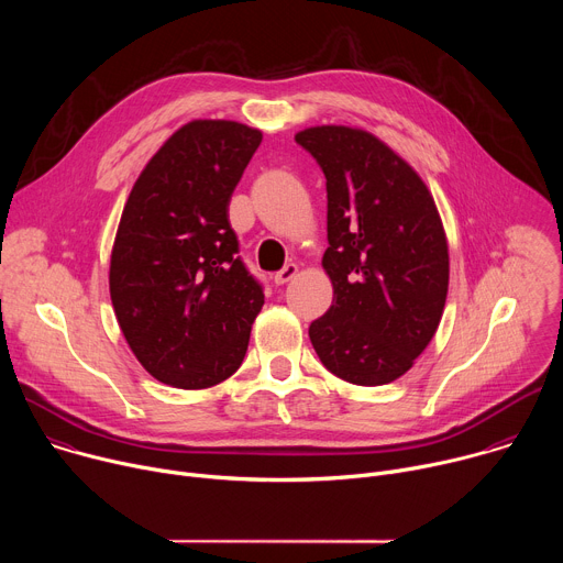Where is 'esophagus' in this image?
Returning a JSON list of instances; mask_svg holds the SVG:
<instances>
[{"mask_svg":"<svg viewBox=\"0 0 563 563\" xmlns=\"http://www.w3.org/2000/svg\"><path fill=\"white\" fill-rule=\"evenodd\" d=\"M296 274H298V265L289 263V265H285L280 272L274 274V283H276V285H285V283H289L291 278H296Z\"/></svg>","mask_w":563,"mask_h":563,"instance_id":"obj_1","label":"esophagus"}]
</instances>
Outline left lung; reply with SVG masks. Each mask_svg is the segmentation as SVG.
<instances>
[{
    "instance_id": "8db88e82",
    "label": "left lung",
    "mask_w": 563,
    "mask_h": 563,
    "mask_svg": "<svg viewBox=\"0 0 563 563\" xmlns=\"http://www.w3.org/2000/svg\"><path fill=\"white\" fill-rule=\"evenodd\" d=\"M328 180L332 307L309 341L332 374L354 385L404 376L432 341L448 296V240L419 174L376 135L352 126L296 133Z\"/></svg>"
}]
</instances>
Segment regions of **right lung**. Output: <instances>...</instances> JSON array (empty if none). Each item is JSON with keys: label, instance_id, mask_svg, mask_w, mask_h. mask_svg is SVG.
I'll list each match as a JSON object with an SVG mask.
<instances>
[{"label": "right lung", "instance_id": "add662e5", "mask_svg": "<svg viewBox=\"0 0 563 563\" xmlns=\"http://www.w3.org/2000/svg\"><path fill=\"white\" fill-rule=\"evenodd\" d=\"M261 140L247 124L194 120L129 194L109 289L131 352L159 383L205 389L247 354L265 294L238 256L229 200Z\"/></svg>", "mask_w": 563, "mask_h": 563}]
</instances>
